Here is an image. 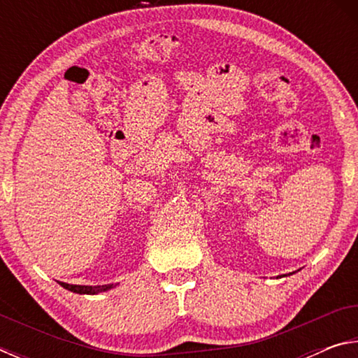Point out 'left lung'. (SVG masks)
<instances>
[{
  "label": "left lung",
  "mask_w": 358,
  "mask_h": 358,
  "mask_svg": "<svg viewBox=\"0 0 358 358\" xmlns=\"http://www.w3.org/2000/svg\"><path fill=\"white\" fill-rule=\"evenodd\" d=\"M289 275H292V273H289Z\"/></svg>",
  "instance_id": "8db88e82"
}]
</instances>
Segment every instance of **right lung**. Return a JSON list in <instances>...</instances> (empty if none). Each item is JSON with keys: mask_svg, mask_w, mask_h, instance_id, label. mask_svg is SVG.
Returning a JSON list of instances; mask_svg holds the SVG:
<instances>
[{"mask_svg": "<svg viewBox=\"0 0 358 358\" xmlns=\"http://www.w3.org/2000/svg\"><path fill=\"white\" fill-rule=\"evenodd\" d=\"M58 282H59V286H63L64 289L71 290V292L87 294V295L107 292V290H110V289L118 286V284H102V286H78V284H68V282H62V281H58Z\"/></svg>", "mask_w": 358, "mask_h": 358, "instance_id": "obj_1", "label": "right lung"}]
</instances>
